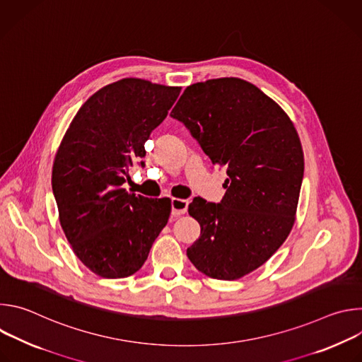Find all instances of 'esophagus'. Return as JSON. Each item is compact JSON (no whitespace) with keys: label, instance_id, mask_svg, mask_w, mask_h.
I'll return each mask as SVG.
<instances>
[{"label":"esophagus","instance_id":"34e87169","mask_svg":"<svg viewBox=\"0 0 362 362\" xmlns=\"http://www.w3.org/2000/svg\"><path fill=\"white\" fill-rule=\"evenodd\" d=\"M186 211H187V200L172 197V215L180 216V215H185Z\"/></svg>","mask_w":362,"mask_h":362}]
</instances>
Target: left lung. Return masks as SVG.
I'll return each mask as SVG.
<instances>
[{
  "instance_id": "obj_1",
  "label": "left lung",
  "mask_w": 362,
  "mask_h": 362,
  "mask_svg": "<svg viewBox=\"0 0 362 362\" xmlns=\"http://www.w3.org/2000/svg\"><path fill=\"white\" fill-rule=\"evenodd\" d=\"M170 116L228 173L221 203L189 204L200 236L187 257L206 276L239 279L264 265L293 226L303 179L298 133L272 98L235 77L189 86Z\"/></svg>"
}]
</instances>
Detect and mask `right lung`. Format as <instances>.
I'll use <instances>...</instances> for the list:
<instances>
[{
    "label": "right lung",
    "instance_id": "right-lung-1",
    "mask_svg": "<svg viewBox=\"0 0 362 362\" xmlns=\"http://www.w3.org/2000/svg\"><path fill=\"white\" fill-rule=\"evenodd\" d=\"M180 87L123 78L94 93L57 150L51 186L62 228L76 256L101 278H126L146 262L166 226L169 199L123 187L146 154L150 133L168 116Z\"/></svg>",
    "mask_w": 362,
    "mask_h": 362
}]
</instances>
